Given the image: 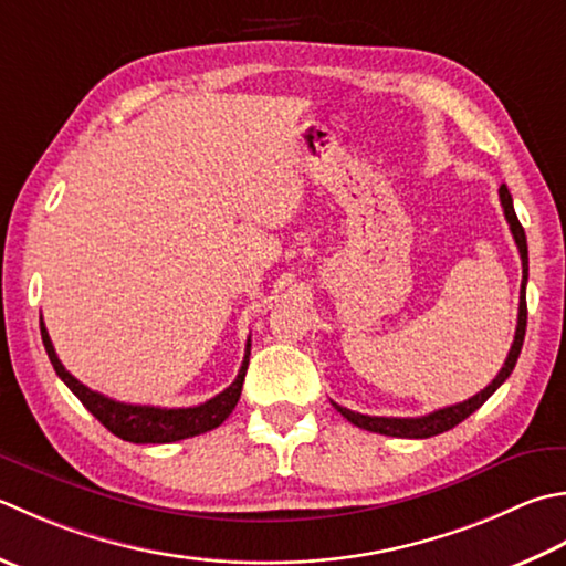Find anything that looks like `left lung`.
Instances as JSON below:
<instances>
[{"label":"left lung","instance_id":"obj_1","mask_svg":"<svg viewBox=\"0 0 566 566\" xmlns=\"http://www.w3.org/2000/svg\"><path fill=\"white\" fill-rule=\"evenodd\" d=\"M497 196H501V206H503V213L507 226H511V232L515 238V245L520 250V260H523V284H520V306H517V328H515V338H513V346L511 353H507V358L503 363L501 373L495 375V380L483 387L481 392H475L469 400H463L459 405H451L444 409H437V412H429L424 417H370V415H360V412H353V409H346L334 402V407L338 412L348 419L350 424H356L360 429H368L375 431V434H385V437H402V439H429V437H437V434H444V431L453 429L457 424H461L463 419L471 417L475 409H479L489 397L501 387L507 378H511V373L515 368V363L520 358V350H523V340H525V328H527V302H525V284H527V238H525V230L520 226V220L515 216V208H513V196L507 191V186L503 184L497 188Z\"/></svg>","mask_w":566,"mask_h":566}]
</instances>
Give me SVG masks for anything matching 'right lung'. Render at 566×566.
I'll list each match as a JSON object with an SVG mask.
<instances>
[{
  "label": "right lung",
  "mask_w": 566,
  "mask_h": 566,
  "mask_svg": "<svg viewBox=\"0 0 566 566\" xmlns=\"http://www.w3.org/2000/svg\"><path fill=\"white\" fill-rule=\"evenodd\" d=\"M41 340L43 348L49 353V360L59 378L69 385V390L85 405L87 412H91L99 424L113 431L115 437L132 441V444H169V441H181L188 437H198L203 431L216 429L226 422L232 409H235L242 382H245L248 363H250V340L245 348V358H242L238 378L232 380L230 387L223 392L216 395L213 400H208L198 407H151V405H127L109 400V397L99 395L91 387H85L81 380H75L73 375L63 368L53 350V343L49 338V331L43 326L41 318Z\"/></svg>",
  "instance_id": "add662e5"
}]
</instances>
